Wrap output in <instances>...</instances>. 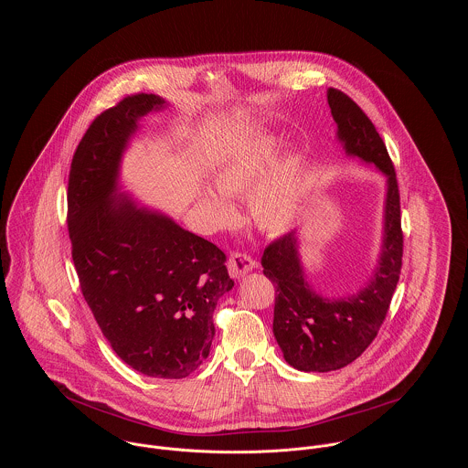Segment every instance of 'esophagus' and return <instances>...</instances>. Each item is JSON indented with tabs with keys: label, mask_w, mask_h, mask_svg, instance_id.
Instances as JSON below:
<instances>
[{
	"label": "esophagus",
	"mask_w": 468,
	"mask_h": 468,
	"mask_svg": "<svg viewBox=\"0 0 468 468\" xmlns=\"http://www.w3.org/2000/svg\"><path fill=\"white\" fill-rule=\"evenodd\" d=\"M227 267H229V271H230L232 277L239 279L245 273H249L252 268H256V261L250 256H247V254H232L229 258Z\"/></svg>",
	"instance_id": "1"
}]
</instances>
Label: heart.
<instances>
[{
    "mask_svg": "<svg viewBox=\"0 0 468 468\" xmlns=\"http://www.w3.org/2000/svg\"><path fill=\"white\" fill-rule=\"evenodd\" d=\"M281 158V144L271 136L254 138L238 149L216 173V186L227 197H249L254 223L270 234L286 232L306 200V164L301 154ZM223 195L207 193L219 225H232L236 208Z\"/></svg>",
    "mask_w": 468,
    "mask_h": 468,
    "instance_id": "b5f03b06",
    "label": "heart"
}]
</instances>
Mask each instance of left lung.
<instances>
[{
    "label": "left lung",
    "mask_w": 468,
    "mask_h": 468,
    "mask_svg": "<svg viewBox=\"0 0 468 468\" xmlns=\"http://www.w3.org/2000/svg\"><path fill=\"white\" fill-rule=\"evenodd\" d=\"M328 104L346 153L375 164L388 176L384 243L367 286L336 299L323 297L308 284L295 232L284 234L265 249L263 273L275 284L273 335L284 360L306 373L340 369L367 349L388 315L403 254L400 191L388 147L369 117L346 93L330 88Z\"/></svg>",
    "instance_id": "left-lung-1"
}]
</instances>
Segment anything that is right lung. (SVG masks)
I'll list each match as a JSON object with an SVG mask.
<instances>
[{"label": "right lung", "instance_id": "1", "mask_svg": "<svg viewBox=\"0 0 468 468\" xmlns=\"http://www.w3.org/2000/svg\"><path fill=\"white\" fill-rule=\"evenodd\" d=\"M165 101L124 97L80 138L68 178V234L84 301L134 371L186 378L208 356L218 299L232 290L225 254L171 218L113 197L136 122Z\"/></svg>", "mask_w": 468, "mask_h": 468}]
</instances>
